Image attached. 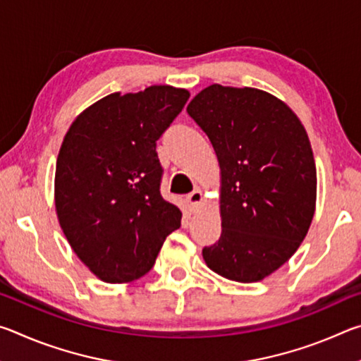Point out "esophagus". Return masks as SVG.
Segmentation results:
<instances>
[{
	"label": "esophagus",
	"mask_w": 361,
	"mask_h": 361,
	"mask_svg": "<svg viewBox=\"0 0 361 361\" xmlns=\"http://www.w3.org/2000/svg\"><path fill=\"white\" fill-rule=\"evenodd\" d=\"M188 204L191 205V209H197V207L202 204V192H200V189H194L191 194H188Z\"/></svg>",
	"instance_id": "esophagus-1"
}]
</instances>
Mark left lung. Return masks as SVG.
<instances>
[{
    "mask_svg": "<svg viewBox=\"0 0 361 361\" xmlns=\"http://www.w3.org/2000/svg\"><path fill=\"white\" fill-rule=\"evenodd\" d=\"M186 111L209 137L221 175V237L202 250L205 264L234 282H259L295 255L312 223L307 132L285 102L255 87L212 84Z\"/></svg>",
    "mask_w": 361,
    "mask_h": 361,
    "instance_id": "8db88e82",
    "label": "left lung"
}]
</instances>
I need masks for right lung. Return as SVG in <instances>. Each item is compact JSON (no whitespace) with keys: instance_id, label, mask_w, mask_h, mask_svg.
I'll use <instances>...</instances> for the list:
<instances>
[{"instance_id":"right-lung-1","label":"right lung","mask_w":361,"mask_h":361,"mask_svg":"<svg viewBox=\"0 0 361 361\" xmlns=\"http://www.w3.org/2000/svg\"><path fill=\"white\" fill-rule=\"evenodd\" d=\"M189 99L186 89L149 85L103 97L73 121L57 157L54 199L76 256L106 283L151 271L181 212L162 199L156 142Z\"/></svg>"}]
</instances>
